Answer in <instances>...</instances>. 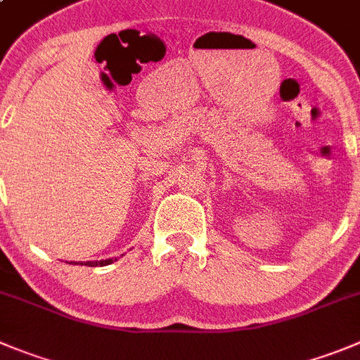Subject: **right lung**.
Masks as SVG:
<instances>
[{"label": "right lung", "mask_w": 360, "mask_h": 360, "mask_svg": "<svg viewBox=\"0 0 360 360\" xmlns=\"http://www.w3.org/2000/svg\"><path fill=\"white\" fill-rule=\"evenodd\" d=\"M123 256V255H122ZM112 262H116V258L112 259V258H109V259H101V262H77V265H86V266H104V265H109V263H112ZM75 263V262H74Z\"/></svg>", "instance_id": "1"}]
</instances>
